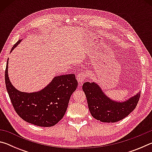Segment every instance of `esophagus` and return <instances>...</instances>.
Segmentation results:
<instances>
[{"mask_svg": "<svg viewBox=\"0 0 152 152\" xmlns=\"http://www.w3.org/2000/svg\"><path fill=\"white\" fill-rule=\"evenodd\" d=\"M86 78V74L85 72H80L78 74V75H77V80H78V81L79 83H83L84 81L85 80Z\"/></svg>", "mask_w": 152, "mask_h": 152, "instance_id": "esophagus-1", "label": "esophagus"}]
</instances>
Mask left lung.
<instances>
[{
  "mask_svg": "<svg viewBox=\"0 0 152 152\" xmlns=\"http://www.w3.org/2000/svg\"><path fill=\"white\" fill-rule=\"evenodd\" d=\"M82 90L86 96L92 116L104 123L117 122L128 116L135 109L140 97V92L127 101H113L95 82H85L82 85Z\"/></svg>",
  "mask_w": 152,
  "mask_h": 152,
  "instance_id": "1",
  "label": "left lung"
}]
</instances>
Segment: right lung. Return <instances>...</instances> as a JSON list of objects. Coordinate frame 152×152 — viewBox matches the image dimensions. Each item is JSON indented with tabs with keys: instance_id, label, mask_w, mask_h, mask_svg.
<instances>
[{
	"instance_id": "obj_1",
	"label": "right lung",
	"mask_w": 152,
	"mask_h": 152,
	"mask_svg": "<svg viewBox=\"0 0 152 152\" xmlns=\"http://www.w3.org/2000/svg\"><path fill=\"white\" fill-rule=\"evenodd\" d=\"M19 40L11 52L19 44ZM8 63L5 70V84L12 106L25 121L39 127H52L65 115L71 95L78 86L75 74L56 76L40 91L20 92L12 86L8 75Z\"/></svg>"
}]
</instances>
